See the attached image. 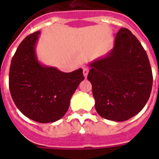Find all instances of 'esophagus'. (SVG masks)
I'll list each match as a JSON object with an SVG mask.
<instances>
[{"label": "esophagus", "instance_id": "34e87169", "mask_svg": "<svg viewBox=\"0 0 159 159\" xmlns=\"http://www.w3.org/2000/svg\"><path fill=\"white\" fill-rule=\"evenodd\" d=\"M83 76H84V77H85V78H87L88 74H89V69H88V68H86V67H84V68H83Z\"/></svg>", "mask_w": 159, "mask_h": 159}]
</instances>
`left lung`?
<instances>
[{"label":"left lung","instance_id":"obj_1","mask_svg":"<svg viewBox=\"0 0 159 159\" xmlns=\"http://www.w3.org/2000/svg\"><path fill=\"white\" fill-rule=\"evenodd\" d=\"M95 109L106 119L123 122L143 109L152 87L149 59L129 30L121 28L113 48L89 64Z\"/></svg>","mask_w":159,"mask_h":159}]
</instances>
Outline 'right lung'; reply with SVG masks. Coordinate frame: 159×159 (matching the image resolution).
<instances>
[{
  "instance_id": "obj_1",
  "label": "right lung",
  "mask_w": 159,
  "mask_h": 159,
  "mask_svg": "<svg viewBox=\"0 0 159 159\" xmlns=\"http://www.w3.org/2000/svg\"><path fill=\"white\" fill-rule=\"evenodd\" d=\"M40 34L27 36L18 47L10 66L9 89L25 116L38 123H53L66 113L84 76L82 68L66 73L40 62L36 52Z\"/></svg>"
}]
</instances>
